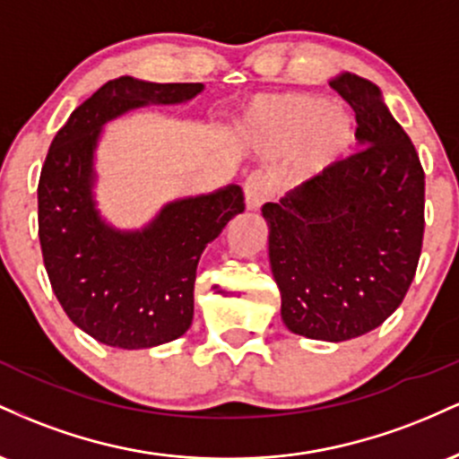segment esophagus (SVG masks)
<instances>
[{
    "label": "esophagus",
    "mask_w": 459,
    "mask_h": 459,
    "mask_svg": "<svg viewBox=\"0 0 459 459\" xmlns=\"http://www.w3.org/2000/svg\"><path fill=\"white\" fill-rule=\"evenodd\" d=\"M270 181L263 172H252L246 178V186H244V194H246V204L247 209H259L267 198H270Z\"/></svg>",
    "instance_id": "1"
}]
</instances>
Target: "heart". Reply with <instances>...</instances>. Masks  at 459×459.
Instances as JSON below:
<instances>
[{"instance_id":"b5f03b06","label":"heart","mask_w":459,"mask_h":459,"mask_svg":"<svg viewBox=\"0 0 459 459\" xmlns=\"http://www.w3.org/2000/svg\"><path fill=\"white\" fill-rule=\"evenodd\" d=\"M247 129L267 151L296 149L293 168L299 175H313L339 161L356 135L347 109L304 92L256 99L247 112Z\"/></svg>"}]
</instances>
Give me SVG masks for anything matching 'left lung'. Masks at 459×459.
<instances>
[{"instance_id": "1", "label": "left lung", "mask_w": 459, "mask_h": 459, "mask_svg": "<svg viewBox=\"0 0 459 459\" xmlns=\"http://www.w3.org/2000/svg\"><path fill=\"white\" fill-rule=\"evenodd\" d=\"M354 108L362 151L263 204L282 321L317 341L356 339L403 302L425 230V172L376 83L332 79Z\"/></svg>"}]
</instances>
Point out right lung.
I'll list each match as a JSON object with an SVG mask.
<instances>
[{
  "mask_svg": "<svg viewBox=\"0 0 459 459\" xmlns=\"http://www.w3.org/2000/svg\"><path fill=\"white\" fill-rule=\"evenodd\" d=\"M200 91L203 83L112 79L71 114L47 152L39 181L47 276L68 319L105 345L144 350L186 334L200 255L246 207L241 187L229 186L166 204L142 230H116L94 207L92 161L103 125Z\"/></svg>",
  "mask_w": 459,
  "mask_h": 459,
  "instance_id": "1",
  "label": "right lung"
}]
</instances>
